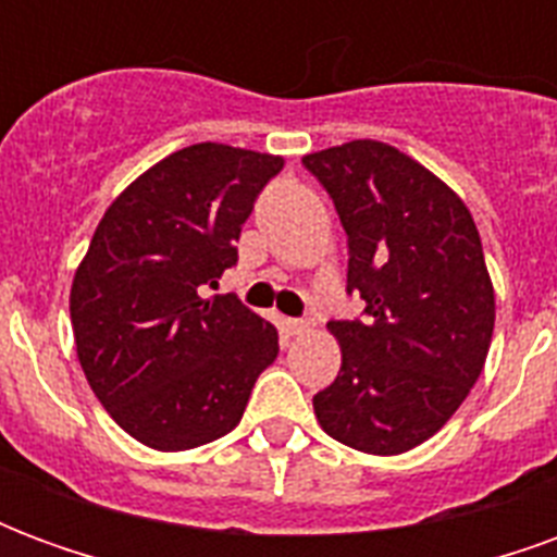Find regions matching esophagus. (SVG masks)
Returning <instances> with one entry per match:
<instances>
[{"label": "esophagus", "instance_id": "1", "mask_svg": "<svg viewBox=\"0 0 557 557\" xmlns=\"http://www.w3.org/2000/svg\"><path fill=\"white\" fill-rule=\"evenodd\" d=\"M283 327L289 331L292 337H304V334H310L315 327L313 319H283Z\"/></svg>", "mask_w": 557, "mask_h": 557}]
</instances>
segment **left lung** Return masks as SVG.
<instances>
[{
    "instance_id": "8db88e82",
    "label": "left lung",
    "mask_w": 557,
    "mask_h": 557,
    "mask_svg": "<svg viewBox=\"0 0 557 557\" xmlns=\"http://www.w3.org/2000/svg\"><path fill=\"white\" fill-rule=\"evenodd\" d=\"M349 238L363 319L327 322L343 363L313 397L322 430L361 454L397 456L442 430L483 373L495 327L483 244L466 202L379 139L304 154Z\"/></svg>"
}]
</instances>
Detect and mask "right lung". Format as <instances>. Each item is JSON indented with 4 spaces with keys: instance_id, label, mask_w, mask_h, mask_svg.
I'll list each match as a JSON object with an SVG mask.
<instances>
[{
    "instance_id": "add662e5",
    "label": "right lung",
    "mask_w": 557,
    "mask_h": 557,
    "mask_svg": "<svg viewBox=\"0 0 557 557\" xmlns=\"http://www.w3.org/2000/svg\"><path fill=\"white\" fill-rule=\"evenodd\" d=\"M280 154L196 143L115 196L71 286L83 373L110 418L154 450H190L238 426L277 327L238 298H202L238 262L235 242Z\"/></svg>"
}]
</instances>
